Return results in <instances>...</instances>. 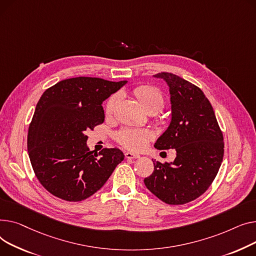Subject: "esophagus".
Segmentation results:
<instances>
[{
    "instance_id": "34e87169",
    "label": "esophagus",
    "mask_w": 256,
    "mask_h": 256,
    "mask_svg": "<svg viewBox=\"0 0 256 256\" xmlns=\"http://www.w3.org/2000/svg\"><path fill=\"white\" fill-rule=\"evenodd\" d=\"M125 157L127 159H138V158H140V155L134 154V153H131V152H126L125 153Z\"/></svg>"
}]
</instances>
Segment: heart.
<instances>
[{"instance_id": "heart-1", "label": "heart", "mask_w": 256, "mask_h": 256, "mask_svg": "<svg viewBox=\"0 0 256 256\" xmlns=\"http://www.w3.org/2000/svg\"><path fill=\"white\" fill-rule=\"evenodd\" d=\"M133 95L136 97L140 103L142 105L146 112L156 110L160 112L164 106V98L160 91L151 86H140L133 90ZM118 102V95H112L105 105V112L110 114ZM153 138V133L146 129H135V128H124L116 134V142L129 148L138 151L142 148L148 140Z\"/></svg>"}]
</instances>
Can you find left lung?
Instances as JSON below:
<instances>
[{
	"label": "left lung",
	"instance_id": "8db88e82",
	"mask_svg": "<svg viewBox=\"0 0 256 256\" xmlns=\"http://www.w3.org/2000/svg\"><path fill=\"white\" fill-rule=\"evenodd\" d=\"M154 76L166 82L172 104L170 124L155 148H174L176 157L170 163L154 160V172L144 182L165 204H184L213 183L223 160V135L211 103L198 86L168 72Z\"/></svg>",
	"mask_w": 256,
	"mask_h": 256
}]
</instances>
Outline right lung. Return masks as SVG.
Listing matches in <instances>:
<instances>
[{
  "label": "right lung",
  "instance_id": "add662e5",
  "mask_svg": "<svg viewBox=\"0 0 256 256\" xmlns=\"http://www.w3.org/2000/svg\"><path fill=\"white\" fill-rule=\"evenodd\" d=\"M74 78L48 88L28 132V153L40 184L54 196L80 202L97 192L124 160L118 148L90 151L86 130L104 122L102 102L126 84Z\"/></svg>",
  "mask_w": 256,
  "mask_h": 256
}]
</instances>
